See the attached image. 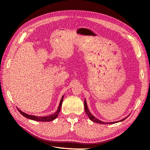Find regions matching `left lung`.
Instances as JSON below:
<instances>
[{
    "mask_svg": "<svg viewBox=\"0 0 150 150\" xmlns=\"http://www.w3.org/2000/svg\"><path fill=\"white\" fill-rule=\"evenodd\" d=\"M84 110H85V112H86V114H87L88 115V117H89V119L92 121V122H95V123H100V124H114V123H117V122H122V121H123L124 120H125L126 119H127V118L129 116H128L127 117H126V118H125V119H122V120H119V121H117V122H107V123H106V122H102V121H101V120H98V119H97V118H96L95 117H94L91 112H90V111H89V109H88V105H87V103H86V99L84 100Z\"/></svg>",
    "mask_w": 150,
    "mask_h": 150,
    "instance_id": "left-lung-1",
    "label": "left lung"
}]
</instances>
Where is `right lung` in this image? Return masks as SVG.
Masks as SVG:
<instances>
[{"label":"right lung","mask_w":150,"mask_h":150,"mask_svg":"<svg viewBox=\"0 0 150 150\" xmlns=\"http://www.w3.org/2000/svg\"><path fill=\"white\" fill-rule=\"evenodd\" d=\"M63 98H64V96H63L61 99L60 101V103L59 105L58 108L57 109V112H55L54 114L47 116V117H38V116H35V115H28L27 114H25V112H23L22 111H21L18 108V110L19 111V112L23 115L25 117L27 118L28 119H31L33 120H36L38 122H50L52 120H54L56 118L58 117V114L59 113L60 111H61V105H62V100H63Z\"/></svg>","instance_id":"add662e5"}]
</instances>
